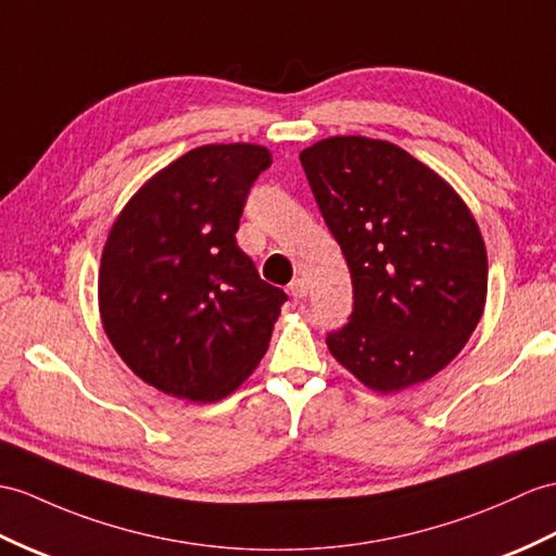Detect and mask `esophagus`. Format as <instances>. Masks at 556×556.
<instances>
[{
  "mask_svg": "<svg viewBox=\"0 0 556 556\" xmlns=\"http://www.w3.org/2000/svg\"><path fill=\"white\" fill-rule=\"evenodd\" d=\"M290 294L294 296V300H304V296L308 294L306 280H304V278H294V280L290 282Z\"/></svg>",
  "mask_w": 556,
  "mask_h": 556,
  "instance_id": "esophagus-1",
  "label": "esophagus"
}]
</instances>
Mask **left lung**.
I'll return each mask as SVG.
<instances>
[{
  "label": "left lung",
  "instance_id": "8db88e82",
  "mask_svg": "<svg viewBox=\"0 0 556 556\" xmlns=\"http://www.w3.org/2000/svg\"><path fill=\"white\" fill-rule=\"evenodd\" d=\"M354 286L330 354L372 391H401L445 368L481 320L489 260L471 212L403 148L323 139L300 153Z\"/></svg>",
  "mask_w": 556,
  "mask_h": 556
}]
</instances>
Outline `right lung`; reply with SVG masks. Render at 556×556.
<instances>
[{
    "label": "right lung",
    "mask_w": 556,
    "mask_h": 556,
    "mask_svg": "<svg viewBox=\"0 0 556 556\" xmlns=\"http://www.w3.org/2000/svg\"><path fill=\"white\" fill-rule=\"evenodd\" d=\"M268 167L264 146L193 148L139 188L105 240L103 330L134 375L169 396L219 401L266 354L288 294L260 278L236 231Z\"/></svg>",
    "instance_id": "obj_1"
}]
</instances>
